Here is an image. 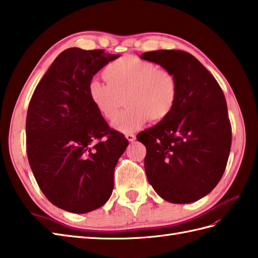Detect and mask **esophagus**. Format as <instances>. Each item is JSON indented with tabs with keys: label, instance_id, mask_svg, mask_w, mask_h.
I'll return each instance as SVG.
<instances>
[{
	"label": "esophagus",
	"instance_id": "1",
	"mask_svg": "<svg viewBox=\"0 0 258 258\" xmlns=\"http://www.w3.org/2000/svg\"><path fill=\"white\" fill-rule=\"evenodd\" d=\"M125 138L128 139L129 142H134L136 140V135H134V134H127V135H125Z\"/></svg>",
	"mask_w": 258,
	"mask_h": 258
}]
</instances>
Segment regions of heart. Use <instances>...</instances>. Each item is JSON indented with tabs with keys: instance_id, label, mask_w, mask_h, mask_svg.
<instances>
[{
	"instance_id": "b5f03b06",
	"label": "heart",
	"mask_w": 258,
	"mask_h": 258,
	"mask_svg": "<svg viewBox=\"0 0 258 258\" xmlns=\"http://www.w3.org/2000/svg\"><path fill=\"white\" fill-rule=\"evenodd\" d=\"M108 84L91 79L88 95L96 109L114 120L127 100L129 108L113 122L121 133H131L149 119L161 121L173 110L177 81L170 71L136 56H124L108 64L102 73Z\"/></svg>"
}]
</instances>
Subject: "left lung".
<instances>
[{
    "label": "left lung",
    "instance_id": "left-lung-1",
    "mask_svg": "<svg viewBox=\"0 0 258 258\" xmlns=\"http://www.w3.org/2000/svg\"><path fill=\"white\" fill-rule=\"evenodd\" d=\"M142 59L170 71L177 81L173 110L137 139L146 146L148 181L171 203H192L216 186L230 156L232 129L224 94L190 53L147 51Z\"/></svg>",
    "mask_w": 258,
    "mask_h": 258
}]
</instances>
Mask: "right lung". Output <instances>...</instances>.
Returning a JSON list of instances; mask_svg holds the SVG:
<instances>
[{"label":"right lung","instance_id":"add662e5","mask_svg":"<svg viewBox=\"0 0 258 258\" xmlns=\"http://www.w3.org/2000/svg\"><path fill=\"white\" fill-rule=\"evenodd\" d=\"M119 55L102 49H65L36 86L26 117V151L48 201L72 213L102 207L113 171L129 145L110 129L88 95V84Z\"/></svg>","mask_w":258,"mask_h":258}]
</instances>
